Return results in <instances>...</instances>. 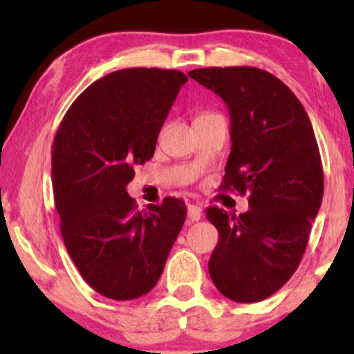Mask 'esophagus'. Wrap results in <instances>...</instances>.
Returning a JSON list of instances; mask_svg holds the SVG:
<instances>
[{"label":"esophagus","instance_id":"esophagus-1","mask_svg":"<svg viewBox=\"0 0 354 354\" xmlns=\"http://www.w3.org/2000/svg\"><path fill=\"white\" fill-rule=\"evenodd\" d=\"M203 216V209L198 205H188V221L194 223L200 221Z\"/></svg>","mask_w":354,"mask_h":354}]
</instances>
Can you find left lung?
<instances>
[{
    "mask_svg": "<svg viewBox=\"0 0 354 354\" xmlns=\"http://www.w3.org/2000/svg\"><path fill=\"white\" fill-rule=\"evenodd\" d=\"M188 76L230 109L231 153L221 188L250 194V209L239 216L216 206L206 209L219 234L209 276L233 301H261L299 266L323 200L315 131L295 93L271 73L230 66Z\"/></svg>",
    "mask_w": 354,
    "mask_h": 354,
    "instance_id": "8db88e82",
    "label": "left lung"
}]
</instances>
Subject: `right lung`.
Masks as SVG:
<instances>
[{
  "label": "right lung",
  "mask_w": 354,
  "mask_h": 354,
  "mask_svg": "<svg viewBox=\"0 0 354 354\" xmlns=\"http://www.w3.org/2000/svg\"><path fill=\"white\" fill-rule=\"evenodd\" d=\"M185 73L113 71L84 89L53 141L51 174L64 246L100 295L128 301L153 290L183 228L186 205L165 198L138 211L126 191L151 160Z\"/></svg>",
  "instance_id": "add662e5"
}]
</instances>
